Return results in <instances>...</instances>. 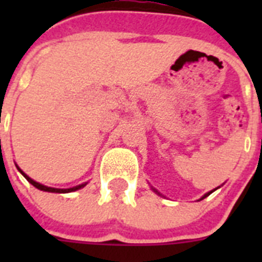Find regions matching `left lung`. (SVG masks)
<instances>
[{"label": "left lung", "mask_w": 262, "mask_h": 262, "mask_svg": "<svg viewBox=\"0 0 262 262\" xmlns=\"http://www.w3.org/2000/svg\"><path fill=\"white\" fill-rule=\"evenodd\" d=\"M211 193H212V191H210V193L205 194V195H203V196H202V198H201V200H203V198H206V196H207V195H210V194H211Z\"/></svg>", "instance_id": "8db88e82"}]
</instances>
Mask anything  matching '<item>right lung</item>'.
I'll list each match as a JSON object with an SVG mask.
<instances>
[{
  "label": "right lung",
  "mask_w": 262,
  "mask_h": 262,
  "mask_svg": "<svg viewBox=\"0 0 262 262\" xmlns=\"http://www.w3.org/2000/svg\"><path fill=\"white\" fill-rule=\"evenodd\" d=\"M17 168H18V166H17ZM18 170H19V172L22 173L23 177L26 178V180L30 182V184L34 185V186H35L36 189H39V190H43V191H50V193H69V191H76V190H78V189H81V187L85 186V184H82V185H78V186L71 187V189H55V187H48V186H45V185L39 184V182L34 181V180H31V178H30L27 174H25V173H23L19 168H18Z\"/></svg>",
  "instance_id": "1"
}]
</instances>
